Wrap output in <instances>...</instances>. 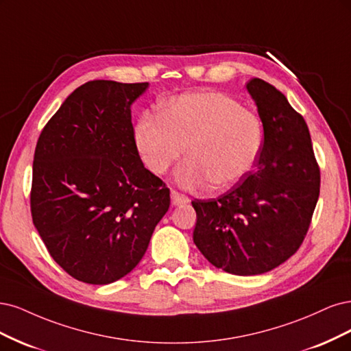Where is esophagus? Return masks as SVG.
I'll return each mask as SVG.
<instances>
[{
    "label": "esophagus",
    "mask_w": 351,
    "mask_h": 351,
    "mask_svg": "<svg viewBox=\"0 0 351 351\" xmlns=\"http://www.w3.org/2000/svg\"><path fill=\"white\" fill-rule=\"evenodd\" d=\"M171 198H172L173 206H180V204H186V202H189V198L184 194H179L178 191L171 192Z\"/></svg>",
    "instance_id": "34e87169"
}]
</instances>
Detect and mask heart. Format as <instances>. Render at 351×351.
Wrapping results in <instances>:
<instances>
[{
	"mask_svg": "<svg viewBox=\"0 0 351 351\" xmlns=\"http://www.w3.org/2000/svg\"><path fill=\"white\" fill-rule=\"evenodd\" d=\"M134 140L150 172L166 173L186 147L189 157L178 169V184L198 188L211 182L213 188L226 189L252 169L263 131L254 112L233 97L198 92L167 101L160 115L143 114Z\"/></svg>",
	"mask_w": 351,
	"mask_h": 351,
	"instance_id": "heart-1",
	"label": "heart"
}]
</instances>
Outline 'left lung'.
Masks as SVG:
<instances>
[{"instance_id": "obj_1", "label": "left lung", "mask_w": 351, "mask_h": 351, "mask_svg": "<svg viewBox=\"0 0 351 351\" xmlns=\"http://www.w3.org/2000/svg\"><path fill=\"white\" fill-rule=\"evenodd\" d=\"M263 121L256 169L213 199H195L194 243L226 273L256 276L295 254L308 233L321 173L309 128L274 86L246 84Z\"/></svg>"}]
</instances>
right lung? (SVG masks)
Returning <instances> with one entry per match:
<instances>
[{"label":"right lung","instance_id":"obj_1","mask_svg":"<svg viewBox=\"0 0 351 351\" xmlns=\"http://www.w3.org/2000/svg\"><path fill=\"white\" fill-rule=\"evenodd\" d=\"M149 83L93 80L75 88L42 130L30 210L65 273L109 285L137 267L171 206L169 188L145 169L131 105Z\"/></svg>","mask_w":351,"mask_h":351}]
</instances>
